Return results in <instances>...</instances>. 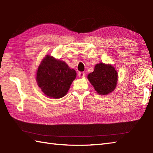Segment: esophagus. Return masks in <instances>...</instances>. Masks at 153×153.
Returning <instances> with one entry per match:
<instances>
[{
    "label": "esophagus",
    "instance_id": "esophagus-1",
    "mask_svg": "<svg viewBox=\"0 0 153 153\" xmlns=\"http://www.w3.org/2000/svg\"><path fill=\"white\" fill-rule=\"evenodd\" d=\"M78 76H79V77H83L85 76V72H80L78 73Z\"/></svg>",
    "mask_w": 153,
    "mask_h": 153
}]
</instances>
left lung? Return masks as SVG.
Segmentation results:
<instances>
[{
    "label": "left lung",
    "mask_w": 153,
    "mask_h": 153,
    "mask_svg": "<svg viewBox=\"0 0 153 153\" xmlns=\"http://www.w3.org/2000/svg\"><path fill=\"white\" fill-rule=\"evenodd\" d=\"M87 78L100 95H107L115 89L117 82V73L114 66L105 63L97 64L93 72Z\"/></svg>",
    "instance_id": "obj_1"
}]
</instances>
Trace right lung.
I'll use <instances>...</instances> for the list:
<instances>
[{
  "instance_id": "add662e5",
  "label": "right lung",
  "mask_w": 153,
  "mask_h": 153,
  "mask_svg": "<svg viewBox=\"0 0 153 153\" xmlns=\"http://www.w3.org/2000/svg\"><path fill=\"white\" fill-rule=\"evenodd\" d=\"M76 74L65 62L47 55L39 66L36 80L46 96L59 99L68 92Z\"/></svg>"
}]
</instances>
